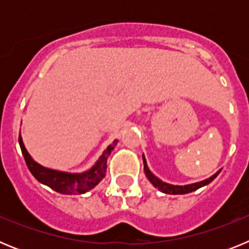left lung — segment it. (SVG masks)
I'll use <instances>...</instances> for the list:
<instances>
[{"label": "left lung", "mask_w": 249, "mask_h": 249, "mask_svg": "<svg viewBox=\"0 0 249 249\" xmlns=\"http://www.w3.org/2000/svg\"><path fill=\"white\" fill-rule=\"evenodd\" d=\"M143 166H144L143 167L144 173H146V176H147V178L149 179V182H151V183L153 184L156 188H158L160 192L167 193V195H186V193L193 192V191L198 190V188H201V187L211 183V182H212L213 179L217 177V176H218V173L221 172V171H218V172L214 173V175H213L212 177L208 178V179H204V181H202V182H197V183L187 184V186H173V184H168V183H166V182H162L160 178L156 177V176L153 175L151 171H149L144 156H143Z\"/></svg>", "instance_id": "8db88e82"}]
</instances>
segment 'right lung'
Here are the masks:
<instances>
[{
	"label": "right lung",
	"mask_w": 249,
	"mask_h": 249,
	"mask_svg": "<svg viewBox=\"0 0 249 249\" xmlns=\"http://www.w3.org/2000/svg\"><path fill=\"white\" fill-rule=\"evenodd\" d=\"M18 142L22 155L25 157L26 164L37 181L46 184L56 192L62 193V195H82V193L92 190L105 177L106 169H107V160H108V156L111 155V152L114 149L118 141L116 140L113 143L109 144L107 149L102 153L100 160H97V163L94 164L89 171L83 173H66L46 168V167L35 162L32 157L28 155L27 149L25 148V144L22 142L21 136L18 137Z\"/></svg>",
	"instance_id": "1"
}]
</instances>
